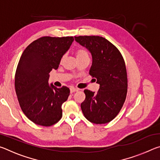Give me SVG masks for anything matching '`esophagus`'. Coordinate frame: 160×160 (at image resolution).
I'll return each mask as SVG.
<instances>
[{"mask_svg": "<svg viewBox=\"0 0 160 160\" xmlns=\"http://www.w3.org/2000/svg\"><path fill=\"white\" fill-rule=\"evenodd\" d=\"M70 93H73V92H78V91L79 90H78V88H70Z\"/></svg>", "mask_w": 160, "mask_h": 160, "instance_id": "1", "label": "esophagus"}]
</instances>
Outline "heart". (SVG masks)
Wrapping results in <instances>:
<instances>
[{"label": "heart", "mask_w": 160, "mask_h": 160, "mask_svg": "<svg viewBox=\"0 0 160 160\" xmlns=\"http://www.w3.org/2000/svg\"><path fill=\"white\" fill-rule=\"evenodd\" d=\"M75 56H76L77 59H80V58H82L85 57H88V52L83 48H78L76 51H75ZM65 56H62V58L61 59V61H62L64 59Z\"/></svg>", "instance_id": "1"}]
</instances>
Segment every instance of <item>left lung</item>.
<instances>
[{"label":"left lung","mask_w":160,"mask_h":160,"mask_svg":"<svg viewBox=\"0 0 160 160\" xmlns=\"http://www.w3.org/2000/svg\"><path fill=\"white\" fill-rule=\"evenodd\" d=\"M75 39L90 51L92 64L89 73L99 84L97 92L84 90L85 99L81 104V109L92 123H109L118 115L126 98L125 61L118 48L104 37L79 36Z\"/></svg>","instance_id":"8db88e82"}]
</instances>
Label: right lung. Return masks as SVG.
Listing matches in <instances>:
<instances>
[{
  "instance_id": "obj_1",
  "label": "right lung",
  "mask_w": 160,
  "mask_h": 160,
  "mask_svg": "<svg viewBox=\"0 0 160 160\" xmlns=\"http://www.w3.org/2000/svg\"><path fill=\"white\" fill-rule=\"evenodd\" d=\"M72 37H43L23 51L15 75V88L21 109L35 124L51 126L62 117V104L68 98L66 86L48 85L49 72L73 42Z\"/></svg>"
}]
</instances>
